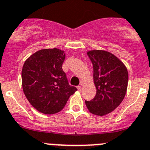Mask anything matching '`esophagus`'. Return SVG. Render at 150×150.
<instances>
[{
	"label": "esophagus",
	"mask_w": 150,
	"mask_h": 150,
	"mask_svg": "<svg viewBox=\"0 0 150 150\" xmlns=\"http://www.w3.org/2000/svg\"><path fill=\"white\" fill-rule=\"evenodd\" d=\"M77 89H78V91H81V89H82L81 86H78V87H77Z\"/></svg>",
	"instance_id": "34e87169"
}]
</instances>
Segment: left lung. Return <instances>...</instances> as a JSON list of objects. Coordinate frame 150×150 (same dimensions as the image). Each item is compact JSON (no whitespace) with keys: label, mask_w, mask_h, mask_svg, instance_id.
I'll return each mask as SVG.
<instances>
[{"label":"left lung","mask_w":150,"mask_h":150,"mask_svg":"<svg viewBox=\"0 0 150 150\" xmlns=\"http://www.w3.org/2000/svg\"><path fill=\"white\" fill-rule=\"evenodd\" d=\"M87 55L93 67L96 94L92 100H85V104L92 114L104 116L117 108L123 100L129 74L122 62L110 52L93 50Z\"/></svg>","instance_id":"obj_1"}]
</instances>
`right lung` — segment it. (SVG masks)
I'll list each match as a JSON object with an SVG mask.
<instances>
[{"mask_svg": "<svg viewBox=\"0 0 150 150\" xmlns=\"http://www.w3.org/2000/svg\"><path fill=\"white\" fill-rule=\"evenodd\" d=\"M65 54L58 48L42 49L25 62L23 91L33 108L42 114L60 111L77 88L70 86L62 66Z\"/></svg>", "mask_w": 150, "mask_h": 150, "instance_id": "right-lung-1", "label": "right lung"}]
</instances>
